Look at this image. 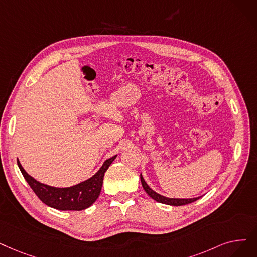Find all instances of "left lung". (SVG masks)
Segmentation results:
<instances>
[{
	"instance_id": "obj_1",
	"label": "left lung",
	"mask_w": 257,
	"mask_h": 257,
	"mask_svg": "<svg viewBox=\"0 0 257 257\" xmlns=\"http://www.w3.org/2000/svg\"><path fill=\"white\" fill-rule=\"evenodd\" d=\"M141 183H142V186L144 188V190L146 191V193L151 198L156 200V202H158V203H162V204H165V205L183 206V205H187V204H191V203L195 202V200H197L198 198L202 197V196H198V197H193V198H170V197L163 196V195H161L159 193H156L154 190H152V189L148 186V184L145 182L142 174H141Z\"/></svg>"
}]
</instances>
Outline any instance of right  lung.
I'll list each match as a JSON object with an SVG mask.
<instances>
[{
  "instance_id": "add662e5",
  "label": "right lung",
  "mask_w": 257,
  "mask_h": 257,
  "mask_svg": "<svg viewBox=\"0 0 257 257\" xmlns=\"http://www.w3.org/2000/svg\"><path fill=\"white\" fill-rule=\"evenodd\" d=\"M116 155L106 160L98 171L88 180L71 187L58 188L42 184L30 176L18 160V166L30 188L42 202L54 209L67 211H81L90 207L99 196L104 175Z\"/></svg>"
}]
</instances>
